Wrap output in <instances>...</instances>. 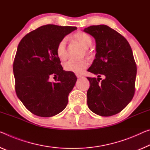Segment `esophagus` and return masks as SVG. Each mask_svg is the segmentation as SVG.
<instances>
[{"mask_svg": "<svg viewBox=\"0 0 150 150\" xmlns=\"http://www.w3.org/2000/svg\"><path fill=\"white\" fill-rule=\"evenodd\" d=\"M76 76H77V78H80V77H82V75H80V74H76Z\"/></svg>", "mask_w": 150, "mask_h": 150, "instance_id": "34e87169", "label": "esophagus"}]
</instances>
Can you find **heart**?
<instances>
[{"label":"heart","mask_w":150,"mask_h":150,"mask_svg":"<svg viewBox=\"0 0 150 150\" xmlns=\"http://www.w3.org/2000/svg\"><path fill=\"white\" fill-rule=\"evenodd\" d=\"M73 38L84 49H87L91 46L92 43L91 37L84 32L80 31L76 33L73 35ZM66 43L67 39H63L59 42L56 49V53L58 57L62 61L66 59ZM88 65H89V62L87 60H69L64 65V69L67 71L75 73L76 74H81L83 72Z\"/></svg>","instance_id":"obj_1"}]
</instances>
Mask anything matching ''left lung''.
I'll use <instances>...</instances> for the list:
<instances>
[{"instance_id":"left-lung-1","label":"left lung","mask_w":150,"mask_h":150,"mask_svg":"<svg viewBox=\"0 0 150 150\" xmlns=\"http://www.w3.org/2000/svg\"><path fill=\"white\" fill-rule=\"evenodd\" d=\"M83 31L96 39V54L87 71L97 75L89 81L87 105L97 115L108 117L122 111L135 93L137 67L129 42L108 26L93 25ZM101 76L105 79L101 82Z\"/></svg>"}]
</instances>
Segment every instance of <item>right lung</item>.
Here are the masks:
<instances>
[{"mask_svg": "<svg viewBox=\"0 0 150 150\" xmlns=\"http://www.w3.org/2000/svg\"><path fill=\"white\" fill-rule=\"evenodd\" d=\"M76 29V27L43 25L26 35L18 45L13 63L16 93L35 115L52 117L67 105L77 77L63 70L56 49L65 36ZM52 76H58L57 82L50 81Z\"/></svg>", "mask_w": 150, "mask_h": 150, "instance_id": "right-lung-1", "label": "right lung"}]
</instances>
